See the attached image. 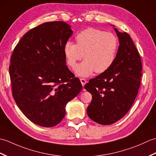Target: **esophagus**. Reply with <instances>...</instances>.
Instances as JSON below:
<instances>
[{
  "instance_id": "1",
  "label": "esophagus",
  "mask_w": 156,
  "mask_h": 156,
  "mask_svg": "<svg viewBox=\"0 0 156 156\" xmlns=\"http://www.w3.org/2000/svg\"><path fill=\"white\" fill-rule=\"evenodd\" d=\"M80 82H81V83H82V87H84V85L87 84V80H86V79H84V78H80Z\"/></svg>"
}]
</instances>
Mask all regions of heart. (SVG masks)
I'll return each mask as SVG.
<instances>
[{"instance_id":"heart-1","label":"heart","mask_w":156,"mask_h":156,"mask_svg":"<svg viewBox=\"0 0 156 156\" xmlns=\"http://www.w3.org/2000/svg\"><path fill=\"white\" fill-rule=\"evenodd\" d=\"M76 40V44L71 41L65 43L64 54L67 64L73 69L78 61L85 58L76 68L78 76L88 77L94 71L101 74L114 64L119 48L115 34L90 27L78 33Z\"/></svg>"}]
</instances>
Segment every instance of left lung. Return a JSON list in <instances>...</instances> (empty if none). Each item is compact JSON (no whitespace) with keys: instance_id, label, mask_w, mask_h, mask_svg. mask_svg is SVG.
<instances>
[{"instance_id":"1","label":"left lung","mask_w":156,"mask_h":156,"mask_svg":"<svg viewBox=\"0 0 156 156\" xmlns=\"http://www.w3.org/2000/svg\"><path fill=\"white\" fill-rule=\"evenodd\" d=\"M114 29L119 40L114 64L84 86L92 97L87 114L101 125L114 123L129 111L137 97L142 76L140 55L130 35Z\"/></svg>"}]
</instances>
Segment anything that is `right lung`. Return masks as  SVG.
<instances>
[{"mask_svg": "<svg viewBox=\"0 0 156 156\" xmlns=\"http://www.w3.org/2000/svg\"><path fill=\"white\" fill-rule=\"evenodd\" d=\"M72 34L65 22L44 23L26 33L11 55L12 97L23 113L41 127L59 123L66 105L82 88L66 65L64 45Z\"/></svg>", "mask_w": 156, "mask_h": 156, "instance_id": "right-lung-1", "label": "right lung"}]
</instances>
